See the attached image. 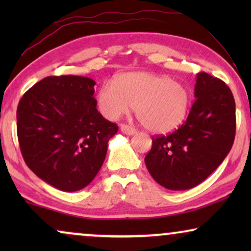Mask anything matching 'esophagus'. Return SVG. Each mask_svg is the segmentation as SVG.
Listing matches in <instances>:
<instances>
[{
  "label": "esophagus",
  "instance_id": "34e87169",
  "mask_svg": "<svg viewBox=\"0 0 251 251\" xmlns=\"http://www.w3.org/2000/svg\"><path fill=\"white\" fill-rule=\"evenodd\" d=\"M120 129H121V131L123 133H126V135H135L136 133V129L132 128V126H130L128 125H121L120 126Z\"/></svg>",
  "mask_w": 251,
  "mask_h": 251
}]
</instances>
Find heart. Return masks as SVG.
Here are the masks:
<instances>
[{
    "mask_svg": "<svg viewBox=\"0 0 251 251\" xmlns=\"http://www.w3.org/2000/svg\"><path fill=\"white\" fill-rule=\"evenodd\" d=\"M191 94L181 82L150 72H132L106 82L97 95V106L108 120H118L135 107L136 115L147 130L169 132L179 126L188 114Z\"/></svg>",
    "mask_w": 251,
    "mask_h": 251,
    "instance_id": "b5f03b06",
    "label": "heart"
}]
</instances>
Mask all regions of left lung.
Masks as SVG:
<instances>
[{"label": "left lung", "instance_id": "left-lung-1", "mask_svg": "<svg viewBox=\"0 0 251 251\" xmlns=\"http://www.w3.org/2000/svg\"><path fill=\"white\" fill-rule=\"evenodd\" d=\"M194 97L186 121L170 135L154 137L145 156L151 176L168 190H190L202 183L234 142L235 101L225 82L198 73Z\"/></svg>", "mask_w": 251, "mask_h": 251}]
</instances>
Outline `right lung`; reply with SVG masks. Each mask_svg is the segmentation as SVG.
Instances as JSON below:
<instances>
[{
	"label": "right lung",
	"mask_w": 251,
	"mask_h": 251,
	"mask_svg": "<svg viewBox=\"0 0 251 251\" xmlns=\"http://www.w3.org/2000/svg\"><path fill=\"white\" fill-rule=\"evenodd\" d=\"M95 84L76 75L48 76L19 100L17 135L24 160L60 191L75 192L91 183L119 130L96 107Z\"/></svg>",
	"instance_id": "obj_1"
}]
</instances>
